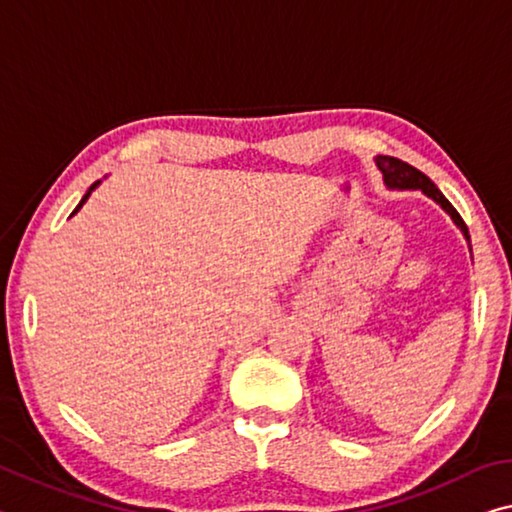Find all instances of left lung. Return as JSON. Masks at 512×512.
<instances>
[{"label": "left lung", "instance_id": "obj_1", "mask_svg": "<svg viewBox=\"0 0 512 512\" xmlns=\"http://www.w3.org/2000/svg\"><path fill=\"white\" fill-rule=\"evenodd\" d=\"M376 166L380 173H383V182L387 189L392 191H421L424 196L431 198L433 202H437L446 214L451 216V221L456 223L458 230L462 232V237H465L467 246H469V253H472V241H469V232H467V225L465 221H462L460 214L453 209V205L449 200L444 198V193L437 189V186L428 180V177L421 173V170H417L415 166L405 164V161L396 159V157H383V154H378L376 159Z\"/></svg>", "mask_w": 512, "mask_h": 512}]
</instances>
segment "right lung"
<instances>
[{
  "mask_svg": "<svg viewBox=\"0 0 512 512\" xmlns=\"http://www.w3.org/2000/svg\"><path fill=\"white\" fill-rule=\"evenodd\" d=\"M100 182H102V180H97V182H95V184H91V189H88V191H86V193H84V198H81V200H79V205H77V207H75V212H72V214H77V212H79V209H81V207H84V205H86V200H88V198H91V193H93V191H95V189H97V186H100Z\"/></svg>",
  "mask_w": 512,
  "mask_h": 512,
  "instance_id": "obj_1",
  "label": "right lung"
}]
</instances>
